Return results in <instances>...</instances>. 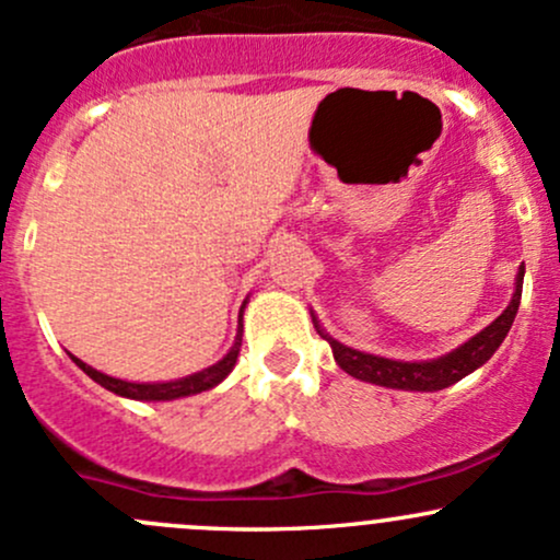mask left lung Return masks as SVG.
<instances>
[{
    "label": "left lung",
    "mask_w": 560,
    "mask_h": 560,
    "mask_svg": "<svg viewBox=\"0 0 560 560\" xmlns=\"http://www.w3.org/2000/svg\"><path fill=\"white\" fill-rule=\"evenodd\" d=\"M521 290H524V266L518 268V279H515V292L513 300L502 316H497L494 322L489 324L487 329L478 331L476 337H470L465 346H459L452 353L441 355L435 361H420V364H409V361H393L383 359V355L361 353V350H353L342 342L331 340V337L316 324L318 335L329 342L331 353H335V361L340 364V370H346L350 377L364 380V383L385 385V388H398V390H441L450 388V385L463 380L465 374L478 370L481 364L494 355V350L502 346V340L508 337L510 327H513V318L518 313L521 305Z\"/></svg>",
    "instance_id": "8db88e82"
}]
</instances>
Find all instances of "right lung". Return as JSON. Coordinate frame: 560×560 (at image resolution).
<instances>
[{
	"mask_svg": "<svg viewBox=\"0 0 560 560\" xmlns=\"http://www.w3.org/2000/svg\"><path fill=\"white\" fill-rule=\"evenodd\" d=\"M238 348H242V327H238V337H236V342H233V348L223 355V361H218V364L210 366V370L196 372V374H190V377H183V380H175V383H153V385L151 383H125V380L108 377V374L92 370V366L84 364V361H79L77 355H71V359L79 370H82L84 374H90L95 383H101L103 388L116 393V396L135 398V401H172V398L194 396V393L210 390L218 383H223V380L229 377V372L233 370V364H236Z\"/></svg>",
	"mask_w": 560,
	"mask_h": 560,
	"instance_id": "obj_1",
	"label": "right lung"
}]
</instances>
